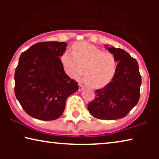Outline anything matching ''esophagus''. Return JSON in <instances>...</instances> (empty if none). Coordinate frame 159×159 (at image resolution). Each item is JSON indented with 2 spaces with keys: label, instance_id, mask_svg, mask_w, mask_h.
I'll return each instance as SVG.
<instances>
[{
  "label": "esophagus",
  "instance_id": "1",
  "mask_svg": "<svg viewBox=\"0 0 159 159\" xmlns=\"http://www.w3.org/2000/svg\"><path fill=\"white\" fill-rule=\"evenodd\" d=\"M83 88H84V86H83V84H79V91H82V90H83Z\"/></svg>",
  "mask_w": 159,
  "mask_h": 159
}]
</instances>
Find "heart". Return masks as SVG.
Here are the masks:
<instances>
[{"label":"heart","instance_id":"1","mask_svg":"<svg viewBox=\"0 0 159 159\" xmlns=\"http://www.w3.org/2000/svg\"><path fill=\"white\" fill-rule=\"evenodd\" d=\"M61 61L66 73L72 79L80 78L84 71V80L93 88H102L109 83L117 67L114 54L88 43L75 45L73 51H65Z\"/></svg>","mask_w":159,"mask_h":159}]
</instances>
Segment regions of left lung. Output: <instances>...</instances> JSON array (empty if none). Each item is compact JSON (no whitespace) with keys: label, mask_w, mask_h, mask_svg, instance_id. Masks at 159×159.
Segmentation results:
<instances>
[{"label":"left lung","mask_w":159,"mask_h":159,"mask_svg":"<svg viewBox=\"0 0 159 159\" xmlns=\"http://www.w3.org/2000/svg\"><path fill=\"white\" fill-rule=\"evenodd\" d=\"M118 62L115 75L104 88L95 91V99L88 108L93 116L99 119L115 120L126 116L140 98L141 76L136 59L127 52L105 45Z\"/></svg>","instance_id":"left-lung-1"}]
</instances>
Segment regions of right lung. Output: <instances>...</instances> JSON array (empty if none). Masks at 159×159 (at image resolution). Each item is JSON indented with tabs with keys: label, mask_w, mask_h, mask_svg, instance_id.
Masks as SVG:
<instances>
[{
	"label": "right lung",
	"mask_w": 159,
	"mask_h": 159,
	"mask_svg": "<svg viewBox=\"0 0 159 159\" xmlns=\"http://www.w3.org/2000/svg\"><path fill=\"white\" fill-rule=\"evenodd\" d=\"M66 46L65 42L38 43L19 57L14 93L23 109L33 118H59L67 98L79 89L77 82L65 72L60 59Z\"/></svg>",
	"instance_id": "obj_1"
}]
</instances>
